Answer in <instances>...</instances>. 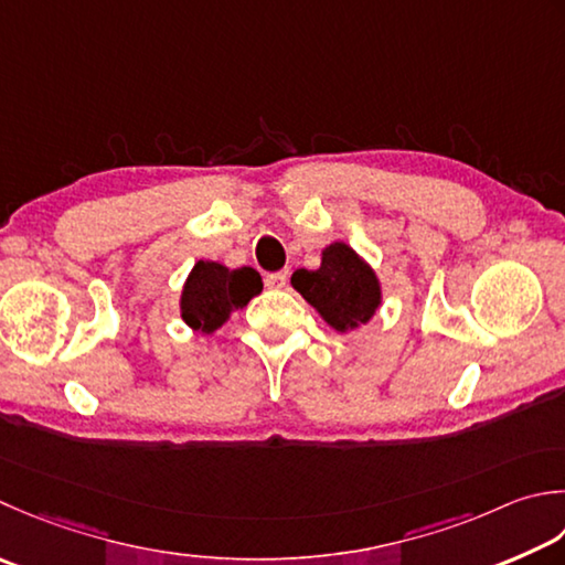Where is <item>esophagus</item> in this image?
<instances>
[{
  "instance_id": "obj_1",
  "label": "esophagus",
  "mask_w": 565,
  "mask_h": 565,
  "mask_svg": "<svg viewBox=\"0 0 565 565\" xmlns=\"http://www.w3.org/2000/svg\"><path fill=\"white\" fill-rule=\"evenodd\" d=\"M267 286L269 289H284L286 281H289V271H274V274H267Z\"/></svg>"
}]
</instances>
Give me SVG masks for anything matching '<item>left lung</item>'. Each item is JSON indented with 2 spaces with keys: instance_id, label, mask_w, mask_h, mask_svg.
Here are the masks:
<instances>
[{
  "instance_id": "8db88e82",
  "label": "left lung",
  "mask_w": 565,
  "mask_h": 565,
  "mask_svg": "<svg viewBox=\"0 0 565 565\" xmlns=\"http://www.w3.org/2000/svg\"><path fill=\"white\" fill-rule=\"evenodd\" d=\"M291 286L340 335L367 326L382 306L377 271L345 242H330L318 269H296Z\"/></svg>"
}]
</instances>
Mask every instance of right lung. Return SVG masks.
<instances>
[{
	"label": "right lung",
	"mask_w": 565,
	"mask_h": 565,
	"mask_svg": "<svg viewBox=\"0 0 565 565\" xmlns=\"http://www.w3.org/2000/svg\"><path fill=\"white\" fill-rule=\"evenodd\" d=\"M262 289L264 284L257 269H230L220 262L198 259L181 289V318L188 328L210 335L223 328L232 313L259 296Z\"/></svg>",
	"instance_id": "obj_1"
}]
</instances>
